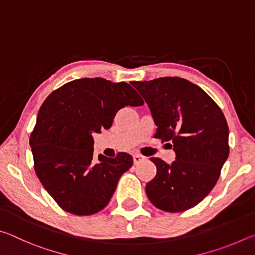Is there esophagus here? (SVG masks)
<instances>
[{"mask_svg": "<svg viewBox=\"0 0 255 255\" xmlns=\"http://www.w3.org/2000/svg\"><path fill=\"white\" fill-rule=\"evenodd\" d=\"M132 157H133V163L135 164H139L141 161H144L145 159L143 155H140V154H133Z\"/></svg>", "mask_w": 255, "mask_h": 255, "instance_id": "obj_1", "label": "esophagus"}]
</instances>
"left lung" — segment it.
Returning <instances> with one entry per match:
<instances>
[{
    "instance_id": "1",
    "label": "left lung",
    "mask_w": 255,
    "mask_h": 255,
    "mask_svg": "<svg viewBox=\"0 0 255 255\" xmlns=\"http://www.w3.org/2000/svg\"><path fill=\"white\" fill-rule=\"evenodd\" d=\"M131 84L152 112L157 126L154 137L172 141L176 155L170 165L150 157L157 172L146 184V195L167 213L193 208L217 183L230 154L225 116L204 90L181 77Z\"/></svg>"
}]
</instances>
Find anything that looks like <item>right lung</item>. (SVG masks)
Masks as SVG:
<instances>
[{
  "mask_svg": "<svg viewBox=\"0 0 255 255\" xmlns=\"http://www.w3.org/2000/svg\"><path fill=\"white\" fill-rule=\"evenodd\" d=\"M143 105L126 82L100 77L71 81L47 97L29 141L34 172L63 210L89 216L109 204L132 156L122 152L96 158L92 133L109 129L122 108Z\"/></svg>",
  "mask_w": 255,
  "mask_h": 255,
  "instance_id": "obj_1",
  "label": "right lung"
}]
</instances>
